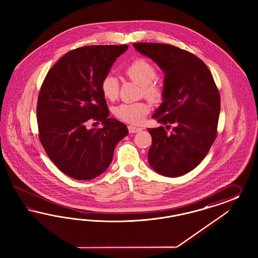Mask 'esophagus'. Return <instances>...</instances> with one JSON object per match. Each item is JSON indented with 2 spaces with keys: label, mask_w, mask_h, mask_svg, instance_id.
Segmentation results:
<instances>
[{
  "label": "esophagus",
  "mask_w": 258,
  "mask_h": 258,
  "mask_svg": "<svg viewBox=\"0 0 258 258\" xmlns=\"http://www.w3.org/2000/svg\"><path fill=\"white\" fill-rule=\"evenodd\" d=\"M127 128H128V132L131 133H139L140 131L143 130L142 127H139V126H134V125H128V126H127Z\"/></svg>",
  "instance_id": "34e87169"
}]
</instances>
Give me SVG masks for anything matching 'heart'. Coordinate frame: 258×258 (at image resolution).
I'll use <instances>...</instances> for the list:
<instances>
[{
	"instance_id": "obj_1",
	"label": "heart",
	"mask_w": 258,
	"mask_h": 258,
	"mask_svg": "<svg viewBox=\"0 0 258 258\" xmlns=\"http://www.w3.org/2000/svg\"><path fill=\"white\" fill-rule=\"evenodd\" d=\"M125 75L131 80L142 86L144 94L152 101H159L163 95V89L154 80L156 79V68L153 64L145 58H138L134 60L126 69ZM101 92L103 95L109 100H115L119 94V82L116 77L107 75L102 79ZM150 110L148 103H125L114 110L115 115L119 119L133 123H141Z\"/></svg>"
}]
</instances>
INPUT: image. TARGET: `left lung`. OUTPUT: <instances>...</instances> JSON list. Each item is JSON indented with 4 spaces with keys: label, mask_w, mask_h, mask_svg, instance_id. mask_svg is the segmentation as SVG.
<instances>
[{
    "label": "left lung",
    "mask_w": 258,
    "mask_h": 258,
    "mask_svg": "<svg viewBox=\"0 0 258 258\" xmlns=\"http://www.w3.org/2000/svg\"><path fill=\"white\" fill-rule=\"evenodd\" d=\"M133 47L164 74L163 102L152 118L165 128H148L152 137L149 164L163 176L180 177L202 163L217 137L219 90L205 63L187 51L164 43Z\"/></svg>",
    "instance_id": "left-lung-1"
}]
</instances>
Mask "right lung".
Returning a JSON list of instances; mask_svg holds the SVG:
<instances>
[{
    "label": "right lung",
    "mask_w": 258,
    "mask_h": 258,
    "mask_svg": "<svg viewBox=\"0 0 258 258\" xmlns=\"http://www.w3.org/2000/svg\"><path fill=\"white\" fill-rule=\"evenodd\" d=\"M127 45H92L70 51L50 69L39 91L37 120L39 140L56 167L78 180L106 171L118 142L128 132L109 118L102 79ZM102 122L88 129L89 119Z\"/></svg>",
    "instance_id": "obj_1"
}]
</instances>
